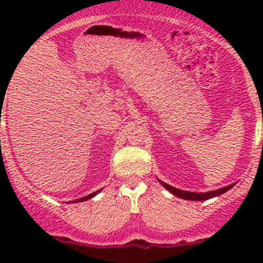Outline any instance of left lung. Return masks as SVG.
I'll list each match as a JSON object with an SVG mask.
<instances>
[{
  "instance_id": "8db88e82",
  "label": "left lung",
  "mask_w": 263,
  "mask_h": 263,
  "mask_svg": "<svg viewBox=\"0 0 263 263\" xmlns=\"http://www.w3.org/2000/svg\"><path fill=\"white\" fill-rule=\"evenodd\" d=\"M159 182H161V180H159ZM161 184L163 186H164V188H167L168 190H170L172 194L177 195L178 198L185 199V200H197V201L206 200V199L218 197V195L222 194V193H225V192H228L229 189H231L232 186L235 185V184H231V185L224 186V188L218 189V190H211V192H208V193H193V192H184V190L177 189V188H174V186L168 185L167 183L161 182Z\"/></svg>"
}]
</instances>
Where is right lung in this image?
Instances as JSON below:
<instances>
[{
    "instance_id": "right-lung-1",
    "label": "right lung",
    "mask_w": 263,
    "mask_h": 263,
    "mask_svg": "<svg viewBox=\"0 0 263 263\" xmlns=\"http://www.w3.org/2000/svg\"><path fill=\"white\" fill-rule=\"evenodd\" d=\"M100 192V190H98V192H93V193H91V194H89V195H86V197H84V198H80V199H77V200H74L73 203H78V201H84V200H87V199H91L92 197H95L96 194H98V193Z\"/></svg>"
}]
</instances>
